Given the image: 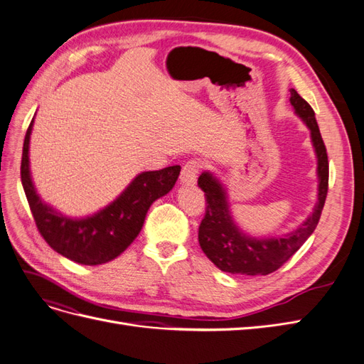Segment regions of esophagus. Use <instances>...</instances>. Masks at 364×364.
I'll return each instance as SVG.
<instances>
[{
	"instance_id": "esophagus-1",
	"label": "esophagus",
	"mask_w": 364,
	"mask_h": 364,
	"mask_svg": "<svg viewBox=\"0 0 364 364\" xmlns=\"http://www.w3.org/2000/svg\"><path fill=\"white\" fill-rule=\"evenodd\" d=\"M200 164L197 161L186 162L181 171V183L182 185H194L197 181V173H199Z\"/></svg>"
}]
</instances>
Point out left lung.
I'll return each mask as SVG.
<instances>
[{
    "mask_svg": "<svg viewBox=\"0 0 364 364\" xmlns=\"http://www.w3.org/2000/svg\"><path fill=\"white\" fill-rule=\"evenodd\" d=\"M290 105L296 117H299L310 130L317 159V202L313 213L296 229L279 237L249 235L234 220L225 183L213 171H203L197 182L206 199V213L199 228V243L205 255L222 272L257 277L278 270L314 232L321 218L328 193L326 149L314 111L293 87L290 90Z\"/></svg>",
    "mask_w": 364,
    "mask_h": 364,
    "instance_id": "obj_1",
    "label": "left lung"
}]
</instances>
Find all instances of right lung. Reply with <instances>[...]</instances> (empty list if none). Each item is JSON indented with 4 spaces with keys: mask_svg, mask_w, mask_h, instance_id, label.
Masks as SVG:
<instances>
[{
    "mask_svg": "<svg viewBox=\"0 0 364 364\" xmlns=\"http://www.w3.org/2000/svg\"><path fill=\"white\" fill-rule=\"evenodd\" d=\"M31 123L24 139L21 181L41 235L53 250L85 266H98L119 257L141 232L151 203L168 194L179 178L173 165L136 174L115 200L85 217L65 215L39 196L30 170Z\"/></svg>",
    "mask_w": 364,
    "mask_h": 364,
    "instance_id": "add662e5",
    "label": "right lung"
}]
</instances>
